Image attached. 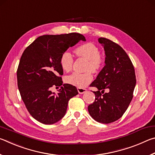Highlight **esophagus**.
<instances>
[{"label": "esophagus", "instance_id": "esophagus-1", "mask_svg": "<svg viewBox=\"0 0 155 155\" xmlns=\"http://www.w3.org/2000/svg\"><path fill=\"white\" fill-rule=\"evenodd\" d=\"M77 90H78V93L81 94L85 93L86 91H87V90H86V89H85V88H80V87H78V88H77Z\"/></svg>", "mask_w": 155, "mask_h": 155}]
</instances>
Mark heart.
Here are the masks:
<instances>
[{
	"instance_id": "1",
	"label": "heart",
	"mask_w": 155,
	"mask_h": 155,
	"mask_svg": "<svg viewBox=\"0 0 155 155\" xmlns=\"http://www.w3.org/2000/svg\"><path fill=\"white\" fill-rule=\"evenodd\" d=\"M75 53L78 57H83L88 60L86 66L87 72L85 73L73 72L65 78V81L75 87L83 88L89 85L93 80V76L89 70L92 72H97L103 67L104 59L100 54V50L93 43H86L78 46L75 49ZM74 57L71 52L68 51H64L60 57V64L65 71H70L72 70Z\"/></svg>"
}]
</instances>
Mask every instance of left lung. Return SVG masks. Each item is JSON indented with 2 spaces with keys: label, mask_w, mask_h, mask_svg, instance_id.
Masks as SVG:
<instances>
[{
  "label": "left lung",
  "mask_w": 155,
  "mask_h": 155,
  "mask_svg": "<svg viewBox=\"0 0 155 155\" xmlns=\"http://www.w3.org/2000/svg\"><path fill=\"white\" fill-rule=\"evenodd\" d=\"M98 41L105 52V65L90 85L98 91H94L95 101L88 106V111L96 121L109 124L127 111L133 97L136 77L132 62L121 46L104 38H98ZM104 89L109 91L104 93Z\"/></svg>",
  "instance_id": "8db88e82"
}]
</instances>
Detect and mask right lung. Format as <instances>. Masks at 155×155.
<instances>
[{
  "label": "right lung",
  "instance_id": "right-lung-1",
  "mask_svg": "<svg viewBox=\"0 0 155 155\" xmlns=\"http://www.w3.org/2000/svg\"><path fill=\"white\" fill-rule=\"evenodd\" d=\"M81 40L86 41L85 38L77 33L45 35L23 52L17 70L18 87L28 111L42 124L59 121L66 113L68 101L78 94L75 86L63 84L60 57ZM53 86H62L57 94L51 91Z\"/></svg>",
  "mask_w": 155,
  "mask_h": 155
}]
</instances>
